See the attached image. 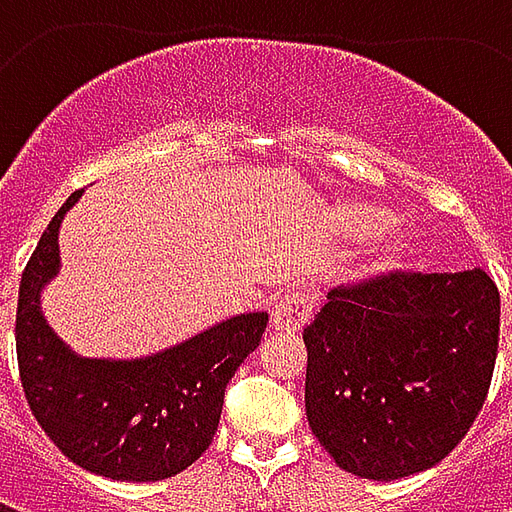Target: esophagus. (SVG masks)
<instances>
[{
	"label": "esophagus",
	"instance_id": "esophagus-1",
	"mask_svg": "<svg viewBox=\"0 0 512 512\" xmlns=\"http://www.w3.org/2000/svg\"><path fill=\"white\" fill-rule=\"evenodd\" d=\"M312 315V296L307 290H288L271 310V323L279 332H299Z\"/></svg>",
	"mask_w": 512,
	"mask_h": 512
}]
</instances>
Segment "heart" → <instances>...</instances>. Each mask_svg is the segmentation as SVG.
<instances>
[{"mask_svg": "<svg viewBox=\"0 0 512 512\" xmlns=\"http://www.w3.org/2000/svg\"><path fill=\"white\" fill-rule=\"evenodd\" d=\"M345 230L351 235H370L381 227V213L370 211V208H351L343 213ZM408 241L406 230H395L389 235V249H403Z\"/></svg>", "mask_w": 512, "mask_h": 512, "instance_id": "heart-1", "label": "heart"}]
</instances>
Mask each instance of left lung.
<instances>
[{
    "mask_svg": "<svg viewBox=\"0 0 512 512\" xmlns=\"http://www.w3.org/2000/svg\"><path fill=\"white\" fill-rule=\"evenodd\" d=\"M304 345L312 433L345 472L400 480L447 458L480 414L499 290L483 268H395L329 290Z\"/></svg>",
    "mask_w": 512,
    "mask_h": 512,
    "instance_id": "left-lung-1",
    "label": "left lung"
}]
</instances>
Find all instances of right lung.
<instances>
[{"label":"right lung","instance_id":"obj_1","mask_svg":"<svg viewBox=\"0 0 512 512\" xmlns=\"http://www.w3.org/2000/svg\"><path fill=\"white\" fill-rule=\"evenodd\" d=\"M73 191L40 235L21 274L18 376L32 414L62 455L112 480L153 483L200 458L222 417L224 389L266 332V312L213 326L134 362L71 354L40 315V290L60 268L57 235Z\"/></svg>","mask_w":512,"mask_h":512}]
</instances>
